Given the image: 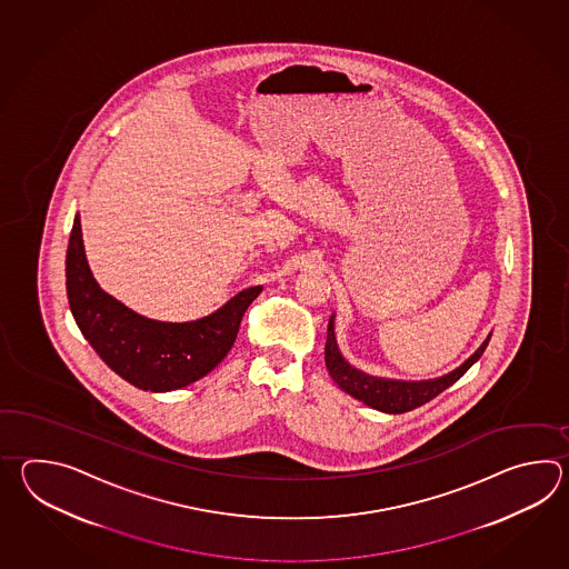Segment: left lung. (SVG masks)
<instances>
[{
	"mask_svg": "<svg viewBox=\"0 0 569 569\" xmlns=\"http://www.w3.org/2000/svg\"><path fill=\"white\" fill-rule=\"evenodd\" d=\"M490 336L492 333H488L482 346L473 351L466 362L460 363L448 375L429 378V380H397V378L366 375L363 370L351 366L343 358V353L339 350L338 338H336V313H333L329 319V326H327L326 366L333 382L353 399L362 400L363 405L372 407L376 411L400 415V412L412 411L425 402L436 399L439 392H443L453 382H458L461 376L466 375L473 363L480 360V356L490 341Z\"/></svg>",
	"mask_w": 569,
	"mask_h": 569,
	"instance_id": "left-lung-1",
	"label": "left lung"
}]
</instances>
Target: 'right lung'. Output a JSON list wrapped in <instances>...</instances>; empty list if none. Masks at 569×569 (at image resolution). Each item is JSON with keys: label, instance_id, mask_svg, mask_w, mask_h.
<instances>
[{"label": "right lung", "instance_id": "add662e5", "mask_svg": "<svg viewBox=\"0 0 569 569\" xmlns=\"http://www.w3.org/2000/svg\"><path fill=\"white\" fill-rule=\"evenodd\" d=\"M262 287L231 297L194 321H157L136 313L99 287L89 262L81 218L74 216L67 250V297L77 326L109 368L132 387L170 392L209 375L231 350L243 313Z\"/></svg>", "mask_w": 569, "mask_h": 569}]
</instances>
